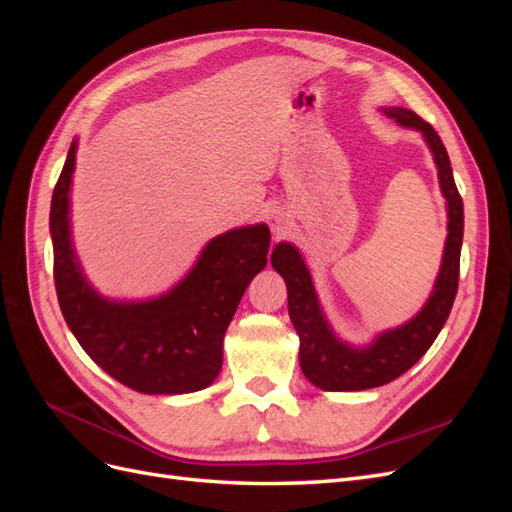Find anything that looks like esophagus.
I'll list each match as a JSON object with an SVG mask.
<instances>
[{
	"mask_svg": "<svg viewBox=\"0 0 512 512\" xmlns=\"http://www.w3.org/2000/svg\"><path fill=\"white\" fill-rule=\"evenodd\" d=\"M269 226L275 237H282L284 232L290 228V215L284 209H273L269 213Z\"/></svg>",
	"mask_w": 512,
	"mask_h": 512,
	"instance_id": "34e87169",
	"label": "esophagus"
}]
</instances>
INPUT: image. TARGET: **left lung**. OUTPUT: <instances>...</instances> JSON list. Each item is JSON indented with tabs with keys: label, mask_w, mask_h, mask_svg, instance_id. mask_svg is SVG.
<instances>
[{
	"label": "left lung",
	"mask_w": 512,
	"mask_h": 512,
	"mask_svg": "<svg viewBox=\"0 0 512 512\" xmlns=\"http://www.w3.org/2000/svg\"><path fill=\"white\" fill-rule=\"evenodd\" d=\"M399 126L423 134L438 166L440 190L448 209V235L442 267L425 307L397 329L384 331L365 348H352L339 339L322 314L312 275L299 250L290 243H277L271 254L273 269L284 277L288 288V314L301 339L299 361L305 378L322 391H365L382 386L408 371L436 342L459 286V256L463 241V203L453 179V168L442 138L427 121L408 108H382Z\"/></svg>",
	"instance_id": "1"
}]
</instances>
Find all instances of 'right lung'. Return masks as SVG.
<instances>
[{"instance_id": "add662e5", "label": "right lung", "mask_w": 512, "mask_h": 512, "mask_svg": "<svg viewBox=\"0 0 512 512\" xmlns=\"http://www.w3.org/2000/svg\"><path fill=\"white\" fill-rule=\"evenodd\" d=\"M76 141L51 200L53 273L61 314L76 342L108 376L147 395L205 389L222 369L228 324L254 275L267 265V224L211 239L194 269L158 299L121 303L98 294L76 260L70 237V183Z\"/></svg>"}]
</instances>
